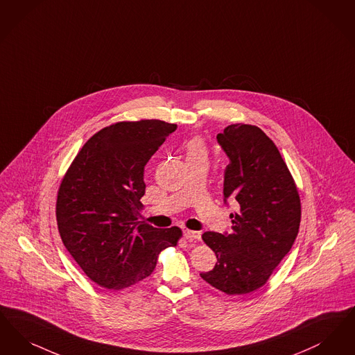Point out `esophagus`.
Returning <instances> with one entry per match:
<instances>
[{"label": "esophagus", "mask_w": 355, "mask_h": 355, "mask_svg": "<svg viewBox=\"0 0 355 355\" xmlns=\"http://www.w3.org/2000/svg\"><path fill=\"white\" fill-rule=\"evenodd\" d=\"M183 234L185 240H189V241H199L201 237L200 232L189 231V230H185Z\"/></svg>", "instance_id": "1"}]
</instances>
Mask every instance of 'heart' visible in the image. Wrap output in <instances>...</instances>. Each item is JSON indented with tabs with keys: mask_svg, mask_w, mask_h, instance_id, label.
Segmentation results:
<instances>
[{
	"mask_svg": "<svg viewBox=\"0 0 355 355\" xmlns=\"http://www.w3.org/2000/svg\"><path fill=\"white\" fill-rule=\"evenodd\" d=\"M185 157L187 162L191 160H207L208 147L205 140L201 137H193L185 143Z\"/></svg>",
	"mask_w": 355,
	"mask_h": 355,
	"instance_id": "obj_1",
	"label": "heart"
}]
</instances>
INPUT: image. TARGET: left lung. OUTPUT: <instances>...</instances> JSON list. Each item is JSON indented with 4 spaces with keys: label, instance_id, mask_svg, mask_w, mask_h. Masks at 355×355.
Here are the masks:
<instances>
[{
    "label": "left lung",
    "instance_id": "left-lung-1",
    "mask_svg": "<svg viewBox=\"0 0 355 355\" xmlns=\"http://www.w3.org/2000/svg\"><path fill=\"white\" fill-rule=\"evenodd\" d=\"M217 141L230 157L224 198L237 201L239 209L231 215L230 234H202L217 262L200 276L220 292L240 295L263 286L291 250L301 223V200L286 163L261 128L231 124Z\"/></svg>",
    "mask_w": 355,
    "mask_h": 355
}]
</instances>
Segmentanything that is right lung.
I'll return each instance as SVG.
<instances>
[{"label":"right lung","mask_w":355,"mask_h":355,"mask_svg":"<svg viewBox=\"0 0 355 355\" xmlns=\"http://www.w3.org/2000/svg\"><path fill=\"white\" fill-rule=\"evenodd\" d=\"M176 127L157 119L105 127L62 179L55 204L62 243L102 288L121 291L148 277L159 253L183 236L178 227L157 230L139 220L144 166Z\"/></svg>","instance_id":"1"}]
</instances>
